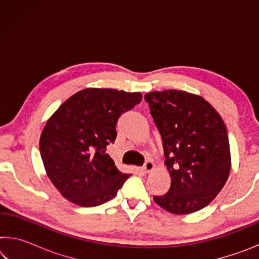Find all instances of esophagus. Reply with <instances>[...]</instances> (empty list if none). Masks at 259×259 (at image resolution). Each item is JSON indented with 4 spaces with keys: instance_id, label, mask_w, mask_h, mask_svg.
Wrapping results in <instances>:
<instances>
[{
    "instance_id": "obj_1",
    "label": "esophagus",
    "mask_w": 259,
    "mask_h": 259,
    "mask_svg": "<svg viewBox=\"0 0 259 259\" xmlns=\"http://www.w3.org/2000/svg\"><path fill=\"white\" fill-rule=\"evenodd\" d=\"M153 169H154V163H153V162H151V161L145 162V164H144V166H143V170L147 174L151 172Z\"/></svg>"
}]
</instances>
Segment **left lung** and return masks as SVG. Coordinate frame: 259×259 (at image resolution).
<instances>
[{
    "label": "left lung",
    "instance_id": "obj_1",
    "mask_svg": "<svg viewBox=\"0 0 259 259\" xmlns=\"http://www.w3.org/2000/svg\"><path fill=\"white\" fill-rule=\"evenodd\" d=\"M159 129L171 185L155 203L175 214L201 210L224 187L231 153L224 121L204 98L182 90L145 95Z\"/></svg>",
    "mask_w": 259,
    "mask_h": 259
}]
</instances>
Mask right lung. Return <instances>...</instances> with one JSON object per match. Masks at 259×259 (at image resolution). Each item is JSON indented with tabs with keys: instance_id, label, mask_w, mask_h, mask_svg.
I'll return each mask as SVG.
<instances>
[{
	"instance_id": "obj_1",
	"label": "right lung",
	"mask_w": 259,
	"mask_h": 259,
	"mask_svg": "<svg viewBox=\"0 0 259 259\" xmlns=\"http://www.w3.org/2000/svg\"><path fill=\"white\" fill-rule=\"evenodd\" d=\"M140 93L87 88L52 114L41 134L40 153L48 177L60 194L81 207L107 202L130 175L106 153L116 122L142 100Z\"/></svg>"
}]
</instances>
